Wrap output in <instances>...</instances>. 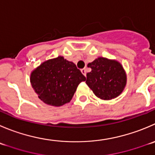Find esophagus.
<instances>
[{"instance_id":"esophagus-1","label":"esophagus","mask_w":155,"mask_h":155,"mask_svg":"<svg viewBox=\"0 0 155 155\" xmlns=\"http://www.w3.org/2000/svg\"><path fill=\"white\" fill-rule=\"evenodd\" d=\"M81 72H82V74L84 75V76H86V73H87V70L85 68H83L81 70Z\"/></svg>"}]
</instances>
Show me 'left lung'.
Here are the masks:
<instances>
[{
    "label": "left lung",
    "instance_id": "8db88e82",
    "mask_svg": "<svg viewBox=\"0 0 155 155\" xmlns=\"http://www.w3.org/2000/svg\"><path fill=\"white\" fill-rule=\"evenodd\" d=\"M88 67L91 71L87 73L85 82L97 97L110 100L121 94L127 84V76L119 62L98 58Z\"/></svg>",
    "mask_w": 155,
    "mask_h": 155
}]
</instances>
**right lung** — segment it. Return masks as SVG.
<instances>
[{"label": "right lung", "mask_w": 155, "mask_h": 155, "mask_svg": "<svg viewBox=\"0 0 155 155\" xmlns=\"http://www.w3.org/2000/svg\"><path fill=\"white\" fill-rule=\"evenodd\" d=\"M85 80L73 62L63 57L42 63L31 73V86L45 104L61 106L71 101L79 84Z\"/></svg>", "instance_id": "obj_1"}]
</instances>
